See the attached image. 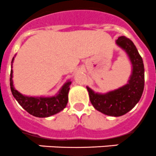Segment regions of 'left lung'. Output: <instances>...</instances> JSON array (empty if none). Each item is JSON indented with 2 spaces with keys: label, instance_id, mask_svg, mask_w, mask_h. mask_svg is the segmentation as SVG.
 Returning <instances> with one entry per match:
<instances>
[{
  "label": "left lung",
  "instance_id": "obj_1",
  "mask_svg": "<svg viewBox=\"0 0 156 156\" xmlns=\"http://www.w3.org/2000/svg\"><path fill=\"white\" fill-rule=\"evenodd\" d=\"M115 43L130 61L132 70L127 83L104 93L95 92L89 86L86 89L96 110L106 115L119 117L132 110L140 101L144 87V68L143 59L132 41L121 36Z\"/></svg>",
  "mask_w": 156,
  "mask_h": 156
}]
</instances>
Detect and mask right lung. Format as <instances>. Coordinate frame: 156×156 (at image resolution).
<instances>
[{
    "instance_id": "add662e5",
    "label": "right lung",
    "mask_w": 156,
    "mask_h": 156,
    "mask_svg": "<svg viewBox=\"0 0 156 156\" xmlns=\"http://www.w3.org/2000/svg\"><path fill=\"white\" fill-rule=\"evenodd\" d=\"M16 55L12 58L11 64L10 87L13 97L18 101L20 106L29 114L35 117L47 118L63 111L68 102V93L71 81L67 80L57 93L50 97H30L22 94L16 90L13 84L12 63Z\"/></svg>"
}]
</instances>
